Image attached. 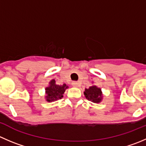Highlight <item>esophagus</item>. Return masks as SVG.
Returning <instances> with one entry per match:
<instances>
[{"instance_id":"esophagus-1","label":"esophagus","mask_w":146,"mask_h":146,"mask_svg":"<svg viewBox=\"0 0 146 146\" xmlns=\"http://www.w3.org/2000/svg\"><path fill=\"white\" fill-rule=\"evenodd\" d=\"M72 86H74V87H78V86H80V83H78L77 81H73L72 83Z\"/></svg>"}]
</instances>
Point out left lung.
Wrapping results in <instances>:
<instances>
[{
    "mask_svg": "<svg viewBox=\"0 0 146 146\" xmlns=\"http://www.w3.org/2000/svg\"><path fill=\"white\" fill-rule=\"evenodd\" d=\"M84 95L88 100L93 103H100L102 99L101 90L96 86H93L85 90Z\"/></svg>",
    "mask_w": 146,
    "mask_h": 146,
    "instance_id": "obj_1",
    "label": "left lung"
}]
</instances>
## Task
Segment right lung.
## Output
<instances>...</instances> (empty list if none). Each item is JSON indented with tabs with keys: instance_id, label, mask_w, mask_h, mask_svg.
<instances>
[{
	"instance_id": "1",
	"label": "right lung",
	"mask_w": 146,
	"mask_h": 146,
	"mask_svg": "<svg viewBox=\"0 0 146 146\" xmlns=\"http://www.w3.org/2000/svg\"><path fill=\"white\" fill-rule=\"evenodd\" d=\"M66 88H68V86L66 84L62 86L56 85L55 80H52L50 82V86L46 88V98L47 101L52 102L61 99Z\"/></svg>"
}]
</instances>
